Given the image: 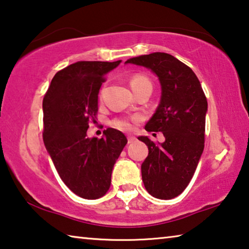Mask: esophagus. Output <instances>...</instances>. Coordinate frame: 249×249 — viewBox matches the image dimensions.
Masks as SVG:
<instances>
[{"label":"esophagus","mask_w":249,"mask_h":249,"mask_svg":"<svg viewBox=\"0 0 249 249\" xmlns=\"http://www.w3.org/2000/svg\"><path fill=\"white\" fill-rule=\"evenodd\" d=\"M136 142V138H135L134 136H128L127 137V142L128 144H133V142Z\"/></svg>","instance_id":"obj_1"}]
</instances>
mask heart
Returning <instances> with one entry per match:
<instances>
[{"instance_id":"obj_1","label":"heart","mask_w":249,"mask_h":249,"mask_svg":"<svg viewBox=\"0 0 249 249\" xmlns=\"http://www.w3.org/2000/svg\"><path fill=\"white\" fill-rule=\"evenodd\" d=\"M146 86H151V82L150 80L145 77L144 74H135L132 77V79L129 80V87L130 89L134 91L136 90H140L142 88H144ZM113 125L115 126L116 128H120V129H123V130H128L132 128V124H130V122L128 120H125V119H121V120H115L113 122Z\"/></svg>"}]
</instances>
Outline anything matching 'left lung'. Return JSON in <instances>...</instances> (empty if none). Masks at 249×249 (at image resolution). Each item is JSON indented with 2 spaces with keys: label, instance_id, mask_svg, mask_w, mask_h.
<instances>
[{
  "label": "left lung",
  "instance_id": "obj_1",
  "mask_svg": "<svg viewBox=\"0 0 249 249\" xmlns=\"http://www.w3.org/2000/svg\"><path fill=\"white\" fill-rule=\"evenodd\" d=\"M125 64L145 67L159 80L160 102L145 129L162 132L165 142L156 145L138 137L148 146L142 178L153 196L174 199L188 187L203 153L208 101L196 73L169 53L144 54Z\"/></svg>",
  "mask_w": 249,
  "mask_h": 249
}]
</instances>
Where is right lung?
I'll return each mask as SVG.
<instances>
[{
	"label": "right lung",
	"mask_w": 249,
	"mask_h": 249,
	"mask_svg": "<svg viewBox=\"0 0 249 249\" xmlns=\"http://www.w3.org/2000/svg\"><path fill=\"white\" fill-rule=\"evenodd\" d=\"M121 62L70 65L54 74L43 101L46 149L64 183L83 199H99L107 192L113 167L127 144L114 128L104 130L100 140L87 135L105 74Z\"/></svg>",
	"instance_id": "obj_1"
}]
</instances>
